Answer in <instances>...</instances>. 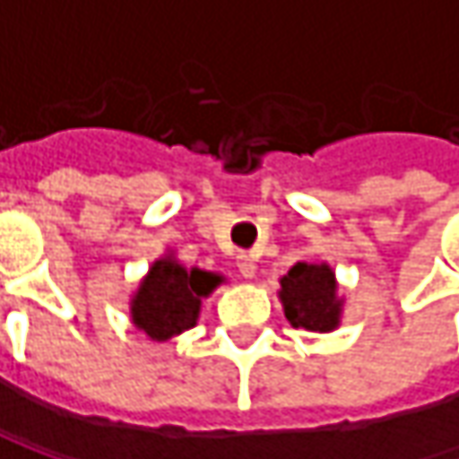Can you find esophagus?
<instances>
[{"label": "esophagus", "instance_id": "obj_1", "mask_svg": "<svg viewBox=\"0 0 459 459\" xmlns=\"http://www.w3.org/2000/svg\"><path fill=\"white\" fill-rule=\"evenodd\" d=\"M236 268H238V273H241L244 279H252V276H255V271H257L255 257H252V255H247V252H238V255H236Z\"/></svg>", "mask_w": 459, "mask_h": 459}]
</instances>
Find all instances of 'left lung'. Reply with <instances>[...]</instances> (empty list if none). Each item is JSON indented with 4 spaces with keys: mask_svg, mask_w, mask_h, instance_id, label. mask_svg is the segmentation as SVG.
<instances>
[{
    "mask_svg": "<svg viewBox=\"0 0 459 459\" xmlns=\"http://www.w3.org/2000/svg\"><path fill=\"white\" fill-rule=\"evenodd\" d=\"M281 306L292 326L308 332H332L340 324L337 281L326 263H295L281 279Z\"/></svg>",
    "mask_w": 459,
    "mask_h": 459,
    "instance_id": "8db88e82",
    "label": "left lung"
}]
</instances>
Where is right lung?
Masks as SVG:
<instances>
[{"instance_id":"obj_1","label":"right lung","mask_w":459,"mask_h":459,"mask_svg":"<svg viewBox=\"0 0 459 459\" xmlns=\"http://www.w3.org/2000/svg\"><path fill=\"white\" fill-rule=\"evenodd\" d=\"M221 276L199 268H183L175 257H161L151 265L133 298V324L151 340H167L191 329L199 319L202 298L218 287Z\"/></svg>"}]
</instances>
